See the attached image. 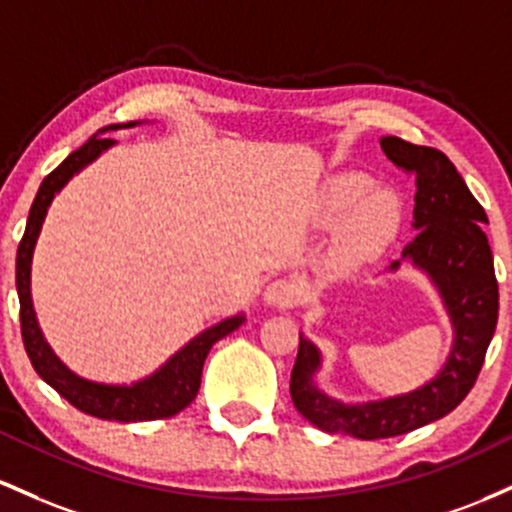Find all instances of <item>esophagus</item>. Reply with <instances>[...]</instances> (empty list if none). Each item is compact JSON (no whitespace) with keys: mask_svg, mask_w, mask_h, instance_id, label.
Here are the masks:
<instances>
[{"mask_svg":"<svg viewBox=\"0 0 512 512\" xmlns=\"http://www.w3.org/2000/svg\"><path fill=\"white\" fill-rule=\"evenodd\" d=\"M263 300H266V304H271V307L287 309L300 300V287L292 283V280L278 278L273 283H268L266 290H263Z\"/></svg>","mask_w":512,"mask_h":512,"instance_id":"34e87169","label":"esophagus"}]
</instances>
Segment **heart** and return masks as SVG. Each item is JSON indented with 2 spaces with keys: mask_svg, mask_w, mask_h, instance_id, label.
Masks as SVG:
<instances>
[{
  "mask_svg": "<svg viewBox=\"0 0 512 512\" xmlns=\"http://www.w3.org/2000/svg\"><path fill=\"white\" fill-rule=\"evenodd\" d=\"M346 216L333 239V266L348 271L360 266L394 239L401 222L399 203L392 193L375 191L367 174L346 171L331 176L319 195L317 222L321 227L336 225Z\"/></svg>",
  "mask_w": 512,
  "mask_h": 512,
  "instance_id": "1",
  "label": "heart"
}]
</instances>
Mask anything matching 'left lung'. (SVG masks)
Listing matches in <instances>:
<instances>
[{
    "instance_id": "obj_1",
    "label": "left lung",
    "mask_w": 512,
    "mask_h": 512,
    "mask_svg": "<svg viewBox=\"0 0 512 512\" xmlns=\"http://www.w3.org/2000/svg\"><path fill=\"white\" fill-rule=\"evenodd\" d=\"M380 145L389 162L416 179L411 222L416 234L389 271L409 261L428 275L440 292L455 338L447 363L423 387L380 401L343 404L314 384L321 353L300 333L290 375L292 404L312 426L360 440L411 433L457 409L479 377L498 321V283L484 234L488 217L455 164L440 149L411 145L401 137H382Z\"/></svg>"
}]
</instances>
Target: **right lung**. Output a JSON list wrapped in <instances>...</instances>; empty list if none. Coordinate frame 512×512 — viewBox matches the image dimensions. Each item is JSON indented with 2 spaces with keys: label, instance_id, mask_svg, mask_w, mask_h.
<instances>
[{
  "label": "right lung",
  "instance_id": "add662e5",
  "mask_svg": "<svg viewBox=\"0 0 512 512\" xmlns=\"http://www.w3.org/2000/svg\"><path fill=\"white\" fill-rule=\"evenodd\" d=\"M135 125H140V120L101 128L82 147L74 149L70 157L57 166L55 171H50L45 176L36 193V200L31 205V212H28L24 239H21L19 251H16V292H19L21 304V338H24L31 365L36 367L38 375L57 394L70 401L74 409L89 413V416L103 418V421L118 423L157 421V418L176 416V413L186 409L200 389V375H203V365L210 348L220 338H225L227 333L237 331L246 321L244 314H237V317H229L220 321V324L210 326V329L200 331L181 350H176L157 372H152L145 380L132 384H101L74 375L43 338L31 300V261L50 203H53L55 193H60L74 174H79L86 164L101 157L108 147L116 145V140L106 137L108 132L120 128H135Z\"/></svg>",
  "mask_w": 512,
  "mask_h": 512
}]
</instances>
